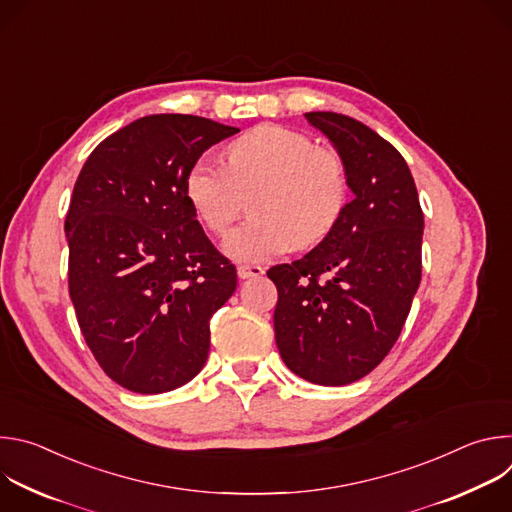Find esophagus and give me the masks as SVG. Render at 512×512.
Wrapping results in <instances>:
<instances>
[{
    "label": "esophagus",
    "mask_w": 512,
    "mask_h": 512,
    "mask_svg": "<svg viewBox=\"0 0 512 512\" xmlns=\"http://www.w3.org/2000/svg\"><path fill=\"white\" fill-rule=\"evenodd\" d=\"M237 273L241 279H249V277H259L265 273V269L261 265H249V263H241L237 267Z\"/></svg>",
    "instance_id": "obj_1"
}]
</instances>
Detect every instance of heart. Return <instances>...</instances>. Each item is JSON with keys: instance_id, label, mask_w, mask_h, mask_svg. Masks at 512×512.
<instances>
[{"instance_id": "heart-1", "label": "heart", "mask_w": 512, "mask_h": 512, "mask_svg": "<svg viewBox=\"0 0 512 512\" xmlns=\"http://www.w3.org/2000/svg\"><path fill=\"white\" fill-rule=\"evenodd\" d=\"M225 164L194 162L186 174V198L202 225L221 235L253 194V216L223 243L237 261H263L294 245H316L346 208L342 156L314 145L304 131L259 125L227 145Z\"/></svg>"}]
</instances>
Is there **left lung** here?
Returning <instances> with one entry per match:
<instances>
[{"label": "left lung", "instance_id": "1", "mask_svg": "<svg viewBox=\"0 0 512 512\" xmlns=\"http://www.w3.org/2000/svg\"><path fill=\"white\" fill-rule=\"evenodd\" d=\"M354 192L308 255L275 265V342L287 369L326 387L369 375L389 354L421 281L423 210L403 156L364 123L312 111Z\"/></svg>", "mask_w": 512, "mask_h": 512}]
</instances>
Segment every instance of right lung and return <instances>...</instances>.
I'll list each match as a JSON object with an SVG mask.
<instances>
[{
	"mask_svg": "<svg viewBox=\"0 0 512 512\" xmlns=\"http://www.w3.org/2000/svg\"><path fill=\"white\" fill-rule=\"evenodd\" d=\"M239 129L196 115H148L85 162L64 231L68 294L99 367L127 391L156 395L194 379L210 316L237 287L186 198V174Z\"/></svg>",
	"mask_w": 512,
	"mask_h": 512,
	"instance_id": "obj_1",
	"label": "right lung"
}]
</instances>
